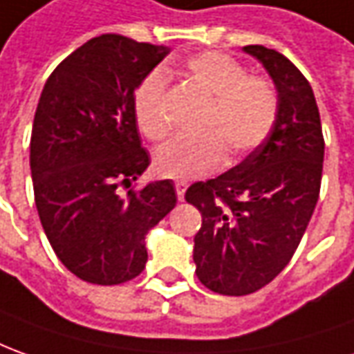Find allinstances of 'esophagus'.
I'll list each match as a JSON object with an SVG mask.
<instances>
[{
  "label": "esophagus",
  "mask_w": 354,
  "mask_h": 354,
  "mask_svg": "<svg viewBox=\"0 0 354 354\" xmlns=\"http://www.w3.org/2000/svg\"><path fill=\"white\" fill-rule=\"evenodd\" d=\"M175 192H177V198L185 201V192H187V183H175Z\"/></svg>",
  "instance_id": "34e87169"
}]
</instances>
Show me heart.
Returning a JSON list of instances; mask_svg holds the SVG:
<instances>
[{"label":"heart","instance_id":"obj_1","mask_svg":"<svg viewBox=\"0 0 354 354\" xmlns=\"http://www.w3.org/2000/svg\"><path fill=\"white\" fill-rule=\"evenodd\" d=\"M187 79L209 98L202 119L206 135L194 140H175L153 156L158 175L173 181H191L216 171L223 163L225 149L239 158L260 145L274 129L277 117V94L272 84L248 77L237 59L218 51H204L187 61ZM135 117L140 133L162 142L171 125L165 115V77L150 73L136 90Z\"/></svg>","mask_w":354,"mask_h":354}]
</instances>
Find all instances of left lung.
<instances>
[{
  "label": "left lung",
  "instance_id": "1",
  "mask_svg": "<svg viewBox=\"0 0 354 354\" xmlns=\"http://www.w3.org/2000/svg\"><path fill=\"white\" fill-rule=\"evenodd\" d=\"M277 92L274 129L243 162L194 183L185 198L201 209L196 275L214 293L250 295L289 264L316 208L324 136L308 80L283 53L245 46Z\"/></svg>",
  "mask_w": 354,
  "mask_h": 354
}]
</instances>
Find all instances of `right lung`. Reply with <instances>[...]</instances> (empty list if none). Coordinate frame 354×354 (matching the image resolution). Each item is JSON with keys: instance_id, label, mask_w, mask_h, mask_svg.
<instances>
[{"instance_id": "add662e5", "label": "right lung", "mask_w": 354, "mask_h": 354, "mask_svg": "<svg viewBox=\"0 0 354 354\" xmlns=\"http://www.w3.org/2000/svg\"><path fill=\"white\" fill-rule=\"evenodd\" d=\"M169 51L102 34L61 61L44 84L30 138L34 198L51 248L82 281L136 277L148 260V231L177 204L169 179L127 196L117 191L150 165L135 92Z\"/></svg>"}]
</instances>
